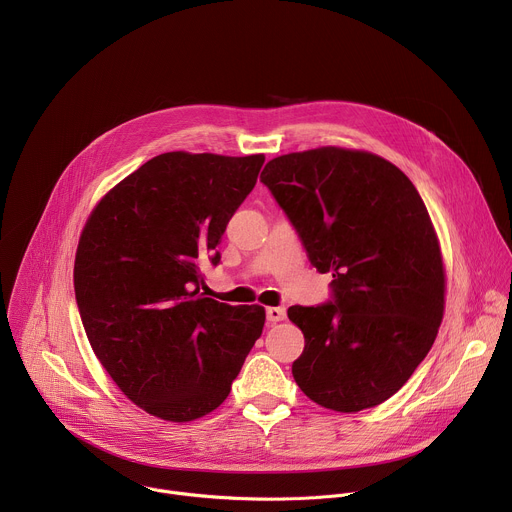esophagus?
Here are the masks:
<instances>
[{"instance_id":"obj_1","label":"esophagus","mask_w":512,"mask_h":512,"mask_svg":"<svg viewBox=\"0 0 512 512\" xmlns=\"http://www.w3.org/2000/svg\"><path fill=\"white\" fill-rule=\"evenodd\" d=\"M265 314H267V322H271V324H275V322H281L283 318H285V308H281V306H277V308H267L265 310Z\"/></svg>"}]
</instances>
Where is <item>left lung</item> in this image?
Returning <instances> with one entry per match:
<instances>
[{
	"label": "left lung",
	"mask_w": 512,
	"mask_h": 512,
	"mask_svg": "<svg viewBox=\"0 0 512 512\" xmlns=\"http://www.w3.org/2000/svg\"><path fill=\"white\" fill-rule=\"evenodd\" d=\"M330 300L291 306L306 346L298 387L340 413L395 395L427 356L444 316V263L427 208L391 162L342 148L271 160L261 172Z\"/></svg>",
	"instance_id": "8db88e82"
}]
</instances>
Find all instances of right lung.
<instances>
[{
	"mask_svg": "<svg viewBox=\"0 0 512 512\" xmlns=\"http://www.w3.org/2000/svg\"><path fill=\"white\" fill-rule=\"evenodd\" d=\"M265 156L170 152L121 180L79 241L75 296L93 352L143 411L192 421L221 405L263 332L261 306L204 298L216 251Z\"/></svg>",
	"mask_w": 512,
	"mask_h": 512,
	"instance_id": "add662e5",
	"label": "right lung"
}]
</instances>
